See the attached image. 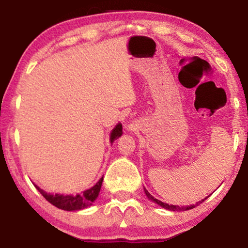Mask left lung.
Returning <instances> with one entry per match:
<instances>
[{
    "label": "left lung",
    "instance_id": "left-lung-1",
    "mask_svg": "<svg viewBox=\"0 0 248 248\" xmlns=\"http://www.w3.org/2000/svg\"><path fill=\"white\" fill-rule=\"evenodd\" d=\"M145 194H146V196L148 197V199H150L151 201H153V202H155L156 204H158V205L160 206H162L163 209H167V210H170V211H186V210H190V209H193V207H195L194 205H188V206H178V205H169V204H167V203H163V202H161V201H158V200H156V199H154L153 196L151 195L150 193H148V191L145 189ZM209 197V196H207ZM207 197H205V199L204 200H202V201H200V202H197L196 203V205L197 204H201L202 202H204V201H205Z\"/></svg>",
    "mask_w": 248,
    "mask_h": 248
}]
</instances>
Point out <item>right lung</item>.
Here are the masks:
<instances>
[{
	"instance_id": "add662e5",
	"label": "right lung",
	"mask_w": 248,
	"mask_h": 248,
	"mask_svg": "<svg viewBox=\"0 0 248 248\" xmlns=\"http://www.w3.org/2000/svg\"><path fill=\"white\" fill-rule=\"evenodd\" d=\"M122 135V124H118L117 126L111 133V143L119 138ZM102 181H103V178H101L100 180L97 181L96 185L93 186L90 189H86L82 193L78 194V195H60V194H47L45 193L44 190L41 189L38 186H36V189H37L39 193L42 194L43 196L45 197V200L53 204L54 206H57L58 209L64 210V211H77V210H82L85 207H88L92 205V203L94 202L95 200L97 199L98 193L101 190V186H102Z\"/></svg>"
}]
</instances>
